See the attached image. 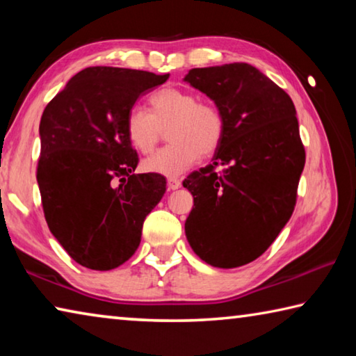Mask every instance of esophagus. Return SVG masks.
<instances>
[{
  "label": "esophagus",
  "mask_w": 356,
  "mask_h": 356,
  "mask_svg": "<svg viewBox=\"0 0 356 356\" xmlns=\"http://www.w3.org/2000/svg\"><path fill=\"white\" fill-rule=\"evenodd\" d=\"M180 180L179 179H176V177H170L168 179V190H177V188H180Z\"/></svg>",
  "instance_id": "esophagus-1"
}]
</instances>
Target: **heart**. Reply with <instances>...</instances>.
I'll return each mask as SVG.
<instances>
[{"label": "heart", "mask_w": 356, "mask_h": 356, "mask_svg": "<svg viewBox=\"0 0 356 356\" xmlns=\"http://www.w3.org/2000/svg\"><path fill=\"white\" fill-rule=\"evenodd\" d=\"M150 113L131 108L125 119V134L131 147L147 154L155 147L160 129L170 124L166 138L171 144L143 161V170L176 177L200 160L213 154L225 135L221 111L195 92L182 88H163L150 95Z\"/></svg>", "instance_id": "obj_1"}]
</instances>
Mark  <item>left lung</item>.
Returning a JSON list of instances; mask_svg holds the SVG:
<instances>
[{"label": "left lung", "instance_id": "obj_1", "mask_svg": "<svg viewBox=\"0 0 356 356\" xmlns=\"http://www.w3.org/2000/svg\"><path fill=\"white\" fill-rule=\"evenodd\" d=\"M184 81L213 100L225 119L213 163L184 180L195 204L185 236L212 267H242L292 216L305 168L297 111L278 84L246 63L191 69Z\"/></svg>", "mask_w": 356, "mask_h": 356}]
</instances>
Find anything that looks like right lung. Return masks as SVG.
<instances>
[{"mask_svg":"<svg viewBox=\"0 0 356 356\" xmlns=\"http://www.w3.org/2000/svg\"><path fill=\"white\" fill-rule=\"evenodd\" d=\"M170 75L88 67L40 118L38 184L47 225L83 267L111 270L135 254L143 222L166 191L160 174H135L125 134L135 102Z\"/></svg>","mask_w":356,"mask_h":356,"instance_id":"1","label":"right lung"}]
</instances>
